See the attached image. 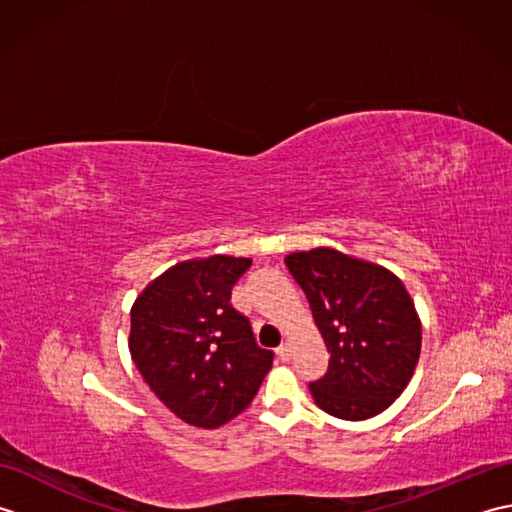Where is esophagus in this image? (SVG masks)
I'll list each match as a JSON object with an SVG mask.
<instances>
[{"instance_id":"1","label":"esophagus","mask_w":512,"mask_h":512,"mask_svg":"<svg viewBox=\"0 0 512 512\" xmlns=\"http://www.w3.org/2000/svg\"><path fill=\"white\" fill-rule=\"evenodd\" d=\"M277 354H279L281 361H290V356H292V343H290V341L281 343V345L277 347Z\"/></svg>"}]
</instances>
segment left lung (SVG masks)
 Returning <instances> with one entry per match:
<instances>
[{
	"mask_svg": "<svg viewBox=\"0 0 512 512\" xmlns=\"http://www.w3.org/2000/svg\"><path fill=\"white\" fill-rule=\"evenodd\" d=\"M330 352L310 383L317 407L341 420L385 411L413 376L422 323L405 284L385 266L321 246L286 255Z\"/></svg>",
	"mask_w": 512,
	"mask_h": 512,
	"instance_id": "left-lung-1",
	"label": "left lung"
}]
</instances>
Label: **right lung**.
<instances>
[{"mask_svg": "<svg viewBox=\"0 0 512 512\" xmlns=\"http://www.w3.org/2000/svg\"><path fill=\"white\" fill-rule=\"evenodd\" d=\"M248 257L209 255L156 277L132 306L129 354L171 413L200 429L239 416L273 367L250 323L231 306Z\"/></svg>", "mask_w": 512, "mask_h": 512, "instance_id": "1", "label": "right lung"}]
</instances>
